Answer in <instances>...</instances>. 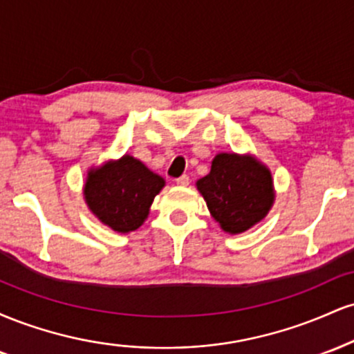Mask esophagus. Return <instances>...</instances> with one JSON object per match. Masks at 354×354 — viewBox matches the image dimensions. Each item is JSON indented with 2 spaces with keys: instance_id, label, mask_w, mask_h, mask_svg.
Instances as JSON below:
<instances>
[{
  "instance_id": "34e87169",
  "label": "esophagus",
  "mask_w": 354,
  "mask_h": 354,
  "mask_svg": "<svg viewBox=\"0 0 354 354\" xmlns=\"http://www.w3.org/2000/svg\"><path fill=\"white\" fill-rule=\"evenodd\" d=\"M176 185L178 186H188L189 185V176H188V174H183V176L178 178Z\"/></svg>"
}]
</instances>
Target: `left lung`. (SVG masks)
I'll return each instance as SVG.
<instances>
[{
	"label": "left lung",
	"mask_w": 354,
	"mask_h": 354,
	"mask_svg": "<svg viewBox=\"0 0 354 354\" xmlns=\"http://www.w3.org/2000/svg\"><path fill=\"white\" fill-rule=\"evenodd\" d=\"M211 216L223 231L243 233L261 221L274 201L270 169L254 156L219 153L211 171L196 181Z\"/></svg>",
	"instance_id": "1"
}]
</instances>
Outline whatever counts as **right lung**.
<instances>
[{
    "label": "right lung",
    "instance_id": "add662e5",
    "mask_svg": "<svg viewBox=\"0 0 354 354\" xmlns=\"http://www.w3.org/2000/svg\"><path fill=\"white\" fill-rule=\"evenodd\" d=\"M163 186L165 180L160 174L124 154L120 160L89 169L84 200L103 225L118 233H129L143 225L154 196Z\"/></svg>",
    "mask_w": 354,
    "mask_h": 354
}]
</instances>
